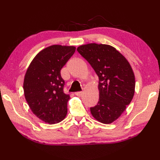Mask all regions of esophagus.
Wrapping results in <instances>:
<instances>
[{"label":"esophagus","mask_w":160,"mask_h":160,"mask_svg":"<svg viewBox=\"0 0 160 160\" xmlns=\"http://www.w3.org/2000/svg\"><path fill=\"white\" fill-rule=\"evenodd\" d=\"M82 93H83L82 91H78V92L75 93V94H76L77 96H81L82 95Z\"/></svg>","instance_id":"1"}]
</instances>
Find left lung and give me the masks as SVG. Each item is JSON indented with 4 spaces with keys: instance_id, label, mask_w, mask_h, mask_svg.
I'll use <instances>...</instances> for the list:
<instances>
[{
    "instance_id": "obj_1",
    "label": "left lung",
    "mask_w": 160,
    "mask_h": 160,
    "mask_svg": "<svg viewBox=\"0 0 160 160\" xmlns=\"http://www.w3.org/2000/svg\"><path fill=\"white\" fill-rule=\"evenodd\" d=\"M99 78V101L90 108L93 117L103 124L116 120L131 103L135 93L133 71L126 58L108 45L89 43L77 48Z\"/></svg>"
}]
</instances>
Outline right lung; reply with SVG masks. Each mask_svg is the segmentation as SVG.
I'll return each mask as SVG.
<instances>
[{
  "instance_id": "1",
  "label": "right lung",
  "mask_w": 160,
  "mask_h": 160,
  "mask_svg": "<svg viewBox=\"0 0 160 160\" xmlns=\"http://www.w3.org/2000/svg\"><path fill=\"white\" fill-rule=\"evenodd\" d=\"M76 47L54 45L42 49L30 63L23 90L33 113L49 124L65 118L70 96L64 93L60 70L73 56Z\"/></svg>"
}]
</instances>
